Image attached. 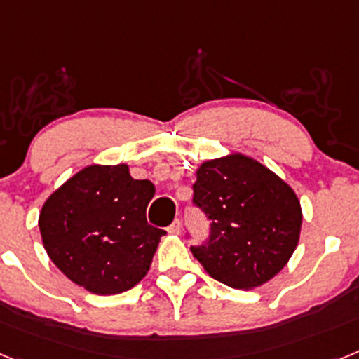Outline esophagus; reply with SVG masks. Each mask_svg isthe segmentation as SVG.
Wrapping results in <instances>:
<instances>
[{"instance_id":"esophagus-1","label":"esophagus","mask_w":359,"mask_h":359,"mask_svg":"<svg viewBox=\"0 0 359 359\" xmlns=\"http://www.w3.org/2000/svg\"><path fill=\"white\" fill-rule=\"evenodd\" d=\"M180 231H182V221H180V219H176V221H174V223L169 226V233L177 236Z\"/></svg>"}]
</instances>
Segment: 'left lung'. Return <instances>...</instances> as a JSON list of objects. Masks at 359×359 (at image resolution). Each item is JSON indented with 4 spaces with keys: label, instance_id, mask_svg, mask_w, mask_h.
I'll return each mask as SVG.
<instances>
[{
    "label": "left lung",
    "instance_id": "left-lung-1",
    "mask_svg": "<svg viewBox=\"0 0 359 359\" xmlns=\"http://www.w3.org/2000/svg\"><path fill=\"white\" fill-rule=\"evenodd\" d=\"M194 205L210 219V237L192 253L208 275L233 290L275 277L300 239L294 190L261 161L231 152L196 170Z\"/></svg>",
    "mask_w": 359,
    "mask_h": 359
}]
</instances>
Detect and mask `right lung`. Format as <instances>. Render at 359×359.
I'll return each mask as SVG.
<instances>
[{
	"mask_svg": "<svg viewBox=\"0 0 359 359\" xmlns=\"http://www.w3.org/2000/svg\"><path fill=\"white\" fill-rule=\"evenodd\" d=\"M154 196L129 165H88L44 201V250L62 273L95 294H116L147 275L165 231L147 224Z\"/></svg>",
	"mask_w": 359,
	"mask_h": 359,
	"instance_id": "add662e5",
	"label": "right lung"
}]
</instances>
